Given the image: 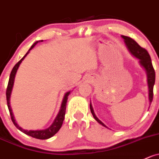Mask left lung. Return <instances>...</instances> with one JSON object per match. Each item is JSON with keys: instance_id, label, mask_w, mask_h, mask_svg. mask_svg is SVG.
I'll return each mask as SVG.
<instances>
[{"instance_id": "1", "label": "left lung", "mask_w": 159, "mask_h": 159, "mask_svg": "<svg viewBox=\"0 0 159 159\" xmlns=\"http://www.w3.org/2000/svg\"><path fill=\"white\" fill-rule=\"evenodd\" d=\"M121 36L124 39V42H125L126 45L128 48V50L129 51L131 54L134 55L137 59H139L141 66L146 70V73H147V81L148 86V98H149V102L152 103L153 99V86H154L155 81V72L154 68H153L152 64V60L151 57H150L149 54H148L146 49L140 47V46L138 45L137 42L136 41H134L133 39L125 36V35H121ZM90 110H91V112L93 114L94 118L98 121L100 124H102V126L107 127L95 116L91 104H90Z\"/></svg>"}]
</instances>
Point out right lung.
Segmentation results:
<instances>
[{
	"mask_svg": "<svg viewBox=\"0 0 159 159\" xmlns=\"http://www.w3.org/2000/svg\"><path fill=\"white\" fill-rule=\"evenodd\" d=\"M39 42V41H37L35 42L33 45H32V47L30 48L29 52L25 54L24 57H23L21 60H20L19 62H17L16 64V65L13 66V70H12L11 73V76H10V79H9V82H8V85H7V88L6 90V96H7V107L8 109H9L10 111V114H11V118L12 121H13V124L16 126V127H17L20 131H22L23 133H24L25 134L29 135V136H32V137L35 138V139H49V138L52 137L54 134H57L58 132V130L61 129V126H62L63 121L64 120V116H65V112H66V102H67V97L68 95H70V92H68L65 94L64 95V98L63 99L62 102V105H61V110H60L58 114H57V117L54 120V123L52 124L50 127H48V129H42V130H25V129H22L21 127H19V125L15 122L14 117H13V113H12V111L11 108V106H10V97H11V91H12V88H13V82H14V78H15V75H16V71H17V69L20 66V64H21L22 61L25 58V56L29 54L30 50H32V48H34V46H35L37 43ZM42 42V40L41 41Z\"/></svg>",
	"mask_w": 159,
	"mask_h": 159,
	"instance_id": "obj_1",
	"label": "right lung"
}]
</instances>
